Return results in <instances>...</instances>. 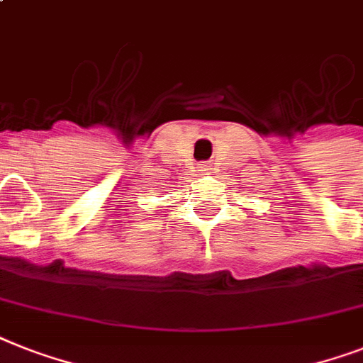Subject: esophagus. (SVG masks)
Returning a JSON list of instances; mask_svg holds the SVG:
<instances>
[{"label": "esophagus", "instance_id": "obj_1", "mask_svg": "<svg viewBox=\"0 0 363 363\" xmlns=\"http://www.w3.org/2000/svg\"><path fill=\"white\" fill-rule=\"evenodd\" d=\"M212 167L208 164H199V172H211Z\"/></svg>", "mask_w": 363, "mask_h": 363}]
</instances>
